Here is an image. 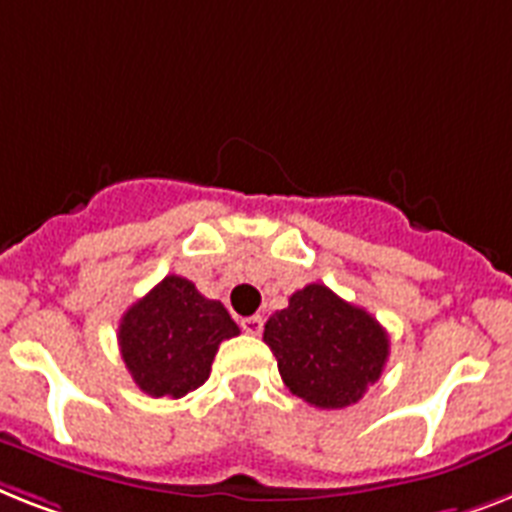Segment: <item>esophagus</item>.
Segmentation results:
<instances>
[{
  "mask_svg": "<svg viewBox=\"0 0 512 512\" xmlns=\"http://www.w3.org/2000/svg\"><path fill=\"white\" fill-rule=\"evenodd\" d=\"M242 331L249 336H260L263 334V318H260V315H249V318H242Z\"/></svg>",
  "mask_w": 512,
  "mask_h": 512,
  "instance_id": "esophagus-1",
  "label": "esophagus"
}]
</instances>
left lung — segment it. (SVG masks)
Returning a JSON list of instances; mask_svg holds the SVG:
<instances>
[{"instance_id":"obj_1","label":"left lung","mask_w":512,"mask_h":512,"mask_svg":"<svg viewBox=\"0 0 512 512\" xmlns=\"http://www.w3.org/2000/svg\"><path fill=\"white\" fill-rule=\"evenodd\" d=\"M263 339L289 392L321 410L355 405L389 357L381 323L323 284L294 292L289 307L268 318Z\"/></svg>"}]
</instances>
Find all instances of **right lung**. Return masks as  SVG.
Returning a JSON list of instances; mask_svg holds the SVG:
<instances>
[{
  "instance_id": "1",
  "label": "right lung",
  "mask_w": 512,
  "mask_h": 512,
  "mask_svg": "<svg viewBox=\"0 0 512 512\" xmlns=\"http://www.w3.org/2000/svg\"><path fill=\"white\" fill-rule=\"evenodd\" d=\"M239 326L218 299L189 278L165 276L120 318L118 344L128 373L149 397L178 400L205 384L220 342Z\"/></svg>"
}]
</instances>
